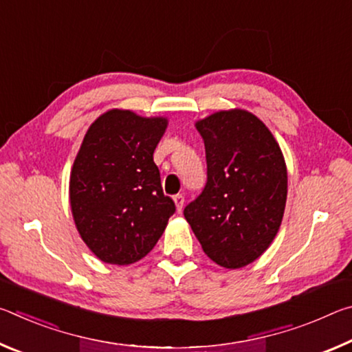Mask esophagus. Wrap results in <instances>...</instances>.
<instances>
[{
    "instance_id": "34e87169",
    "label": "esophagus",
    "mask_w": 352,
    "mask_h": 352,
    "mask_svg": "<svg viewBox=\"0 0 352 352\" xmlns=\"http://www.w3.org/2000/svg\"><path fill=\"white\" fill-rule=\"evenodd\" d=\"M174 201H175V206H177V212H182L183 205H184V197H183V195L182 194L174 195Z\"/></svg>"
}]
</instances>
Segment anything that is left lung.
Masks as SVG:
<instances>
[{
    "label": "left lung",
    "mask_w": 352,
    "mask_h": 352,
    "mask_svg": "<svg viewBox=\"0 0 352 352\" xmlns=\"http://www.w3.org/2000/svg\"><path fill=\"white\" fill-rule=\"evenodd\" d=\"M205 141L208 182L184 208L205 254L242 269L270 247L287 200V168L278 141L253 113L220 110L195 122Z\"/></svg>",
    "instance_id": "obj_1"
}]
</instances>
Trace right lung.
I'll use <instances>...</instances> for the list:
<instances>
[{
	"label": "right lung",
	"instance_id": "right-lung-1",
	"mask_svg": "<svg viewBox=\"0 0 352 352\" xmlns=\"http://www.w3.org/2000/svg\"><path fill=\"white\" fill-rule=\"evenodd\" d=\"M168 118L113 109L88 127L69 175V205L82 241L105 264L151 252L175 212L153 152Z\"/></svg>",
	"mask_w": 352,
	"mask_h": 352
}]
</instances>
